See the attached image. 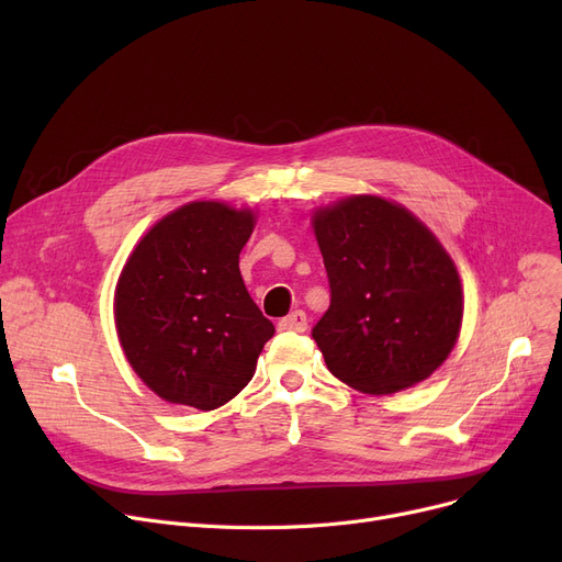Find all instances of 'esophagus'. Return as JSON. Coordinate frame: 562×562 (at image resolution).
Wrapping results in <instances>:
<instances>
[{
	"label": "esophagus",
	"mask_w": 562,
	"mask_h": 562,
	"mask_svg": "<svg viewBox=\"0 0 562 562\" xmlns=\"http://www.w3.org/2000/svg\"><path fill=\"white\" fill-rule=\"evenodd\" d=\"M278 328H280V330H291V333H305V330H307V316H305L303 310L291 312L289 316L280 318Z\"/></svg>",
	"instance_id": "obj_1"
}]
</instances>
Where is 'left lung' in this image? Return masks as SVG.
Here are the masks:
<instances>
[{"instance_id": "1", "label": "left lung", "mask_w": 562, "mask_h": 562, "mask_svg": "<svg viewBox=\"0 0 562 562\" xmlns=\"http://www.w3.org/2000/svg\"><path fill=\"white\" fill-rule=\"evenodd\" d=\"M330 307L312 337L335 378L364 394L426 380L453 350L462 284L437 236L405 206L350 195L312 216Z\"/></svg>"}]
</instances>
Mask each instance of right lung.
I'll use <instances>...</instances> for the list:
<instances>
[{"label": "right lung", "mask_w": 562, "mask_h": 562, "mask_svg": "<svg viewBox=\"0 0 562 562\" xmlns=\"http://www.w3.org/2000/svg\"><path fill=\"white\" fill-rule=\"evenodd\" d=\"M252 227L250 210L189 202L143 236L117 278V339L136 375L168 403L225 405L276 333L239 271Z\"/></svg>", "instance_id": "1"}]
</instances>
